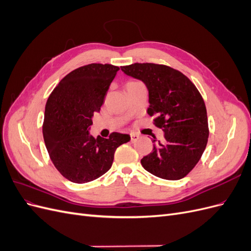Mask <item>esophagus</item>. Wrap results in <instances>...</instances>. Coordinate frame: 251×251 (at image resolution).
Masks as SVG:
<instances>
[{"instance_id":"34e87169","label":"esophagus","mask_w":251,"mask_h":251,"mask_svg":"<svg viewBox=\"0 0 251 251\" xmlns=\"http://www.w3.org/2000/svg\"><path fill=\"white\" fill-rule=\"evenodd\" d=\"M139 139V135L136 134V133H131V141L135 142Z\"/></svg>"}]
</instances>
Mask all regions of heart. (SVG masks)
<instances>
[{"label":"heart","instance_id":"obj_1","mask_svg":"<svg viewBox=\"0 0 251 251\" xmlns=\"http://www.w3.org/2000/svg\"><path fill=\"white\" fill-rule=\"evenodd\" d=\"M132 82H134V81H131V82H128V83H132Z\"/></svg>","mask_w":251,"mask_h":251}]
</instances>
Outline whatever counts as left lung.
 Returning a JSON list of instances; mask_svg holds the SVG:
<instances>
[{"instance_id":"1","label":"left lung","mask_w":251,"mask_h":251,"mask_svg":"<svg viewBox=\"0 0 251 251\" xmlns=\"http://www.w3.org/2000/svg\"><path fill=\"white\" fill-rule=\"evenodd\" d=\"M149 91L148 114L164 132L163 142L151 139V153L141 159L144 170L166 180L184 178L198 163L208 140L206 107L198 89L184 74L157 64L121 67Z\"/></svg>"}]
</instances>
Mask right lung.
Segmentation results:
<instances>
[{
    "label": "right lung",
    "mask_w": 251,
    "mask_h": 251,
    "mask_svg": "<svg viewBox=\"0 0 251 251\" xmlns=\"http://www.w3.org/2000/svg\"><path fill=\"white\" fill-rule=\"evenodd\" d=\"M119 68L90 64L75 69L59 81L50 94L43 136L51 161L74 183H87L102 176L112 166L116 149L130 141L127 134L114 132L108 139L90 135L94 112H100L104 96Z\"/></svg>",
    "instance_id": "1"
}]
</instances>
